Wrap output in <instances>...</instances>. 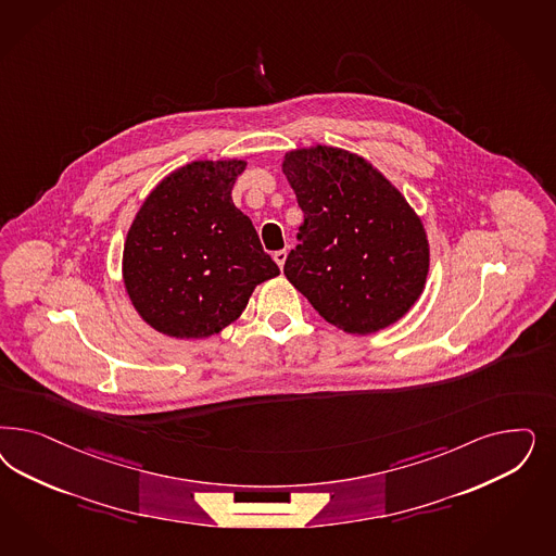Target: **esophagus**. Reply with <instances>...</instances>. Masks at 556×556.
Masks as SVG:
<instances>
[{
    "mask_svg": "<svg viewBox=\"0 0 556 556\" xmlns=\"http://www.w3.org/2000/svg\"><path fill=\"white\" fill-rule=\"evenodd\" d=\"M287 255H288L287 250H280V251H276V253H274V262H276V264H278V268H280V269L285 268V264H287Z\"/></svg>",
    "mask_w": 556,
    "mask_h": 556,
    "instance_id": "1",
    "label": "esophagus"
}]
</instances>
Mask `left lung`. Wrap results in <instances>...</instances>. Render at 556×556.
<instances>
[{"instance_id": "1", "label": "left lung", "mask_w": 556, "mask_h": 556, "mask_svg": "<svg viewBox=\"0 0 556 556\" xmlns=\"http://www.w3.org/2000/svg\"><path fill=\"white\" fill-rule=\"evenodd\" d=\"M282 172L305 213L285 264L288 282L345 333H375L405 317L430 269L428 233L407 198L340 147L287 151Z\"/></svg>"}]
</instances>
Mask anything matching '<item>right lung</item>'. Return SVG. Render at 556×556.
I'll return each mask as SVG.
<instances>
[{
  "instance_id": "add662e5",
  "label": "right lung",
  "mask_w": 556,
  "mask_h": 556,
  "mask_svg": "<svg viewBox=\"0 0 556 556\" xmlns=\"http://www.w3.org/2000/svg\"><path fill=\"white\" fill-rule=\"evenodd\" d=\"M245 160H198L144 198L126 233L123 282L147 325L204 340L237 321L257 285L280 274L233 204Z\"/></svg>"
}]
</instances>
